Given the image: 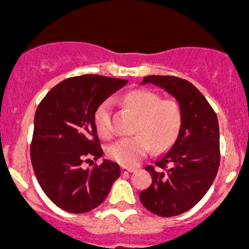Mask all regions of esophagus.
Instances as JSON below:
<instances>
[{"label":"esophagus","mask_w":249,"mask_h":249,"mask_svg":"<svg viewBox=\"0 0 249 249\" xmlns=\"http://www.w3.org/2000/svg\"><path fill=\"white\" fill-rule=\"evenodd\" d=\"M133 171H135V169H133V167H126V166L122 167L123 174H130V172H133Z\"/></svg>","instance_id":"34e87169"}]
</instances>
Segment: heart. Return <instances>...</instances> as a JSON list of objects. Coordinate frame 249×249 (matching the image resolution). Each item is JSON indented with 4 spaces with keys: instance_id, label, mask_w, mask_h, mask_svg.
Here are the masks:
<instances>
[{
    "instance_id": "obj_1",
    "label": "heart",
    "mask_w": 249,
    "mask_h": 249,
    "mask_svg": "<svg viewBox=\"0 0 249 249\" xmlns=\"http://www.w3.org/2000/svg\"><path fill=\"white\" fill-rule=\"evenodd\" d=\"M123 102L127 108L139 114L136 131L130 138H122L107 147L111 160L133 166L147 155L151 144L156 151L166 149L175 140L181 125L178 105L172 100H161L156 93L149 90H133L125 94ZM111 102L105 100L94 113V123L102 136L111 134Z\"/></svg>"
}]
</instances>
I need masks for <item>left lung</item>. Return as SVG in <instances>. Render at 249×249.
Masks as SVG:
<instances>
[{
	"label": "left lung",
	"instance_id": "left-lung-1",
	"mask_svg": "<svg viewBox=\"0 0 249 249\" xmlns=\"http://www.w3.org/2000/svg\"><path fill=\"white\" fill-rule=\"evenodd\" d=\"M169 93L178 102L181 125L174 144L147 166L152 183L139 194L141 203L161 217L189 211L211 187L219 166L217 116L200 90L185 79L149 75L141 82Z\"/></svg>",
	"mask_w": 249,
	"mask_h": 249
}]
</instances>
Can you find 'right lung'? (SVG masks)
Wrapping results in <instances>:
<instances>
[{"label": "right lung", "instance_id": "obj_1", "mask_svg": "<svg viewBox=\"0 0 249 249\" xmlns=\"http://www.w3.org/2000/svg\"><path fill=\"white\" fill-rule=\"evenodd\" d=\"M126 80L80 75L60 82L38 105L33 122L31 161L38 183L55 206L71 213L98 207L120 176L119 165L103 159L94 113Z\"/></svg>", "mask_w": 249, "mask_h": 249}]
</instances>
